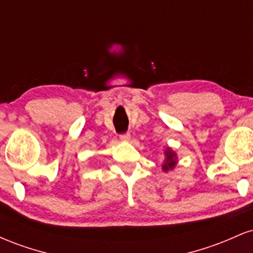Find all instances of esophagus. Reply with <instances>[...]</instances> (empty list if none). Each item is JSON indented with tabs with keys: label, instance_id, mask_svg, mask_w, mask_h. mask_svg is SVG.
Returning <instances> with one entry per match:
<instances>
[{
	"label": "esophagus",
	"instance_id": "34e87169",
	"mask_svg": "<svg viewBox=\"0 0 253 253\" xmlns=\"http://www.w3.org/2000/svg\"><path fill=\"white\" fill-rule=\"evenodd\" d=\"M120 139L123 141H128L130 139V134H129V133H124V134L120 135Z\"/></svg>",
	"mask_w": 253,
	"mask_h": 253
}]
</instances>
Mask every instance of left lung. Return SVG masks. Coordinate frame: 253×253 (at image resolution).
<instances>
[{
    "instance_id": "obj_1",
    "label": "left lung",
    "mask_w": 253,
    "mask_h": 253,
    "mask_svg": "<svg viewBox=\"0 0 253 253\" xmlns=\"http://www.w3.org/2000/svg\"><path fill=\"white\" fill-rule=\"evenodd\" d=\"M176 163H177L176 153L173 152L170 147H168V149L165 150V162L163 167H162V169H163V171L172 170L173 168L176 167Z\"/></svg>"
}]
</instances>
